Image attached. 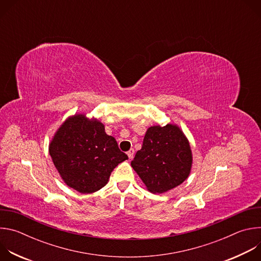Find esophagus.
<instances>
[{"instance_id":"1","label":"esophagus","mask_w":261,"mask_h":261,"mask_svg":"<svg viewBox=\"0 0 261 261\" xmlns=\"http://www.w3.org/2000/svg\"><path fill=\"white\" fill-rule=\"evenodd\" d=\"M127 155H128L129 159H133V157H134V150H133V148H131L130 151L127 152Z\"/></svg>"}]
</instances>
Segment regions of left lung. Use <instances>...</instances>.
Listing matches in <instances>:
<instances>
[{
  "label": "left lung",
  "instance_id": "8db88e82",
  "mask_svg": "<svg viewBox=\"0 0 261 261\" xmlns=\"http://www.w3.org/2000/svg\"><path fill=\"white\" fill-rule=\"evenodd\" d=\"M192 161L187 137L176 125L167 124L146 130L142 146L131 166L148 191L164 193L187 179Z\"/></svg>",
  "mask_w": 261,
  "mask_h": 261
}]
</instances>
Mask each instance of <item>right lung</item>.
Here are the masks:
<instances>
[{"label": "right lung", "instance_id": "1", "mask_svg": "<svg viewBox=\"0 0 261 261\" xmlns=\"http://www.w3.org/2000/svg\"><path fill=\"white\" fill-rule=\"evenodd\" d=\"M49 155L65 184L84 194L104 187L111 171L128 159L101 122L81 114L61 125L49 143Z\"/></svg>", "mask_w": 261, "mask_h": 261}]
</instances>
